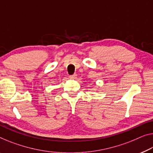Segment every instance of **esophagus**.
<instances>
[{"instance_id": "1", "label": "esophagus", "mask_w": 153, "mask_h": 153, "mask_svg": "<svg viewBox=\"0 0 153 153\" xmlns=\"http://www.w3.org/2000/svg\"><path fill=\"white\" fill-rule=\"evenodd\" d=\"M69 78L71 79H75L77 78V75L76 74H74V75H72V76H69Z\"/></svg>"}]
</instances>
